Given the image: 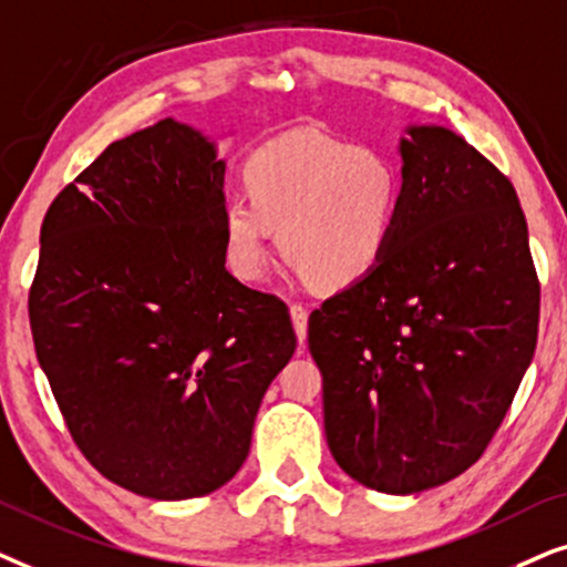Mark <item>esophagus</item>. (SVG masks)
Masks as SVG:
<instances>
[{
  "mask_svg": "<svg viewBox=\"0 0 567 567\" xmlns=\"http://www.w3.org/2000/svg\"><path fill=\"white\" fill-rule=\"evenodd\" d=\"M290 319H292V327H296L298 342L306 344V337H308V311L300 303H292L290 306Z\"/></svg>",
  "mask_w": 567,
  "mask_h": 567,
  "instance_id": "obj_1",
  "label": "esophagus"
}]
</instances>
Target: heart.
<instances>
[{
  "label": "heart",
  "mask_w": 567,
  "mask_h": 567,
  "mask_svg": "<svg viewBox=\"0 0 567 567\" xmlns=\"http://www.w3.org/2000/svg\"><path fill=\"white\" fill-rule=\"evenodd\" d=\"M246 196L223 202V251L233 275H267L271 230L285 259L319 288L365 279L399 236L404 178L394 157L354 142L290 134L248 157Z\"/></svg>",
  "instance_id": "1"
}]
</instances>
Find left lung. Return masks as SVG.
<instances>
[{"mask_svg": "<svg viewBox=\"0 0 567 567\" xmlns=\"http://www.w3.org/2000/svg\"><path fill=\"white\" fill-rule=\"evenodd\" d=\"M406 134L394 246L308 319L331 456L389 495L443 485L485 454L539 329L516 188L451 130Z\"/></svg>", "mask_w": 567, "mask_h": 567, "instance_id": "1", "label": "left lung"}]
</instances>
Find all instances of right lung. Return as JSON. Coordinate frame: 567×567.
Here are the masks:
<instances>
[{"mask_svg":"<svg viewBox=\"0 0 567 567\" xmlns=\"http://www.w3.org/2000/svg\"><path fill=\"white\" fill-rule=\"evenodd\" d=\"M225 163L163 118L111 142L51 202L28 313L66 427L105 480L215 493L296 352L288 306L225 269Z\"/></svg>","mask_w":567,"mask_h":567,"instance_id":"1","label":"right lung"}]
</instances>
